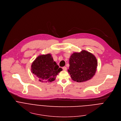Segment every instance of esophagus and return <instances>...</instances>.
<instances>
[{
  "label": "esophagus",
  "instance_id": "esophagus-1",
  "mask_svg": "<svg viewBox=\"0 0 121 121\" xmlns=\"http://www.w3.org/2000/svg\"><path fill=\"white\" fill-rule=\"evenodd\" d=\"M63 69L65 71V70H67V68H66V66H64V67H63Z\"/></svg>",
  "mask_w": 121,
  "mask_h": 121
}]
</instances>
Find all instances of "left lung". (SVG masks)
Instances as JSON below:
<instances>
[{"mask_svg":"<svg viewBox=\"0 0 121 121\" xmlns=\"http://www.w3.org/2000/svg\"><path fill=\"white\" fill-rule=\"evenodd\" d=\"M69 65L68 72L72 80L77 82H83L91 79L95 74L97 61L92 54L82 50L71 56Z\"/></svg>","mask_w":121,"mask_h":121,"instance_id":"left-lung-1","label":"left lung"}]
</instances>
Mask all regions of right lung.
Listing matches in <instances>:
<instances>
[{"mask_svg":"<svg viewBox=\"0 0 121 121\" xmlns=\"http://www.w3.org/2000/svg\"><path fill=\"white\" fill-rule=\"evenodd\" d=\"M62 70L54 61L50 54L38 56L31 65L32 72L42 82L54 81L56 76Z\"/></svg>","mask_w":121,"mask_h":121,"instance_id":"obj_1","label":"right lung"}]
</instances>
